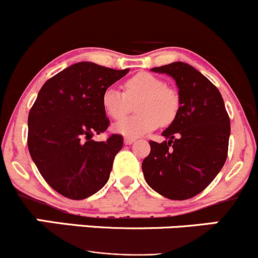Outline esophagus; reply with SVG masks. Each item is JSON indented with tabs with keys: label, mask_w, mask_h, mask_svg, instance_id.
I'll list each match as a JSON object with an SVG mask.
<instances>
[{
	"label": "esophagus",
	"mask_w": 258,
	"mask_h": 258,
	"mask_svg": "<svg viewBox=\"0 0 258 258\" xmlns=\"http://www.w3.org/2000/svg\"><path fill=\"white\" fill-rule=\"evenodd\" d=\"M134 142H135V138H132V137H126V138H124V143H125L126 145L132 144V143H134Z\"/></svg>",
	"instance_id": "34e87169"
}]
</instances>
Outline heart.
<instances>
[{"mask_svg":"<svg viewBox=\"0 0 258 258\" xmlns=\"http://www.w3.org/2000/svg\"><path fill=\"white\" fill-rule=\"evenodd\" d=\"M133 104L137 114L115 125L116 132L132 138L153 132L159 125L171 124L179 111L180 98L163 79L148 72L126 79L123 92L108 88L102 95L103 109L114 120L123 119L133 109Z\"/></svg>","mask_w":258,"mask_h":258,"instance_id":"obj_1","label":"heart"}]
</instances>
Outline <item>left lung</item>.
Segmentation results:
<instances>
[{"mask_svg": "<svg viewBox=\"0 0 258 258\" xmlns=\"http://www.w3.org/2000/svg\"><path fill=\"white\" fill-rule=\"evenodd\" d=\"M151 71L175 79L180 108L163 132L165 142H149L150 153L142 169L156 192L170 200H186L205 190L224 166L230 118L221 93L192 66L174 62Z\"/></svg>", "mask_w": 258, "mask_h": 258, "instance_id": "1", "label": "left lung"}]
</instances>
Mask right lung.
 Listing matches in <instances>:
<instances>
[{
  "label": "right lung",
  "mask_w": 258,
  "mask_h": 258,
  "mask_svg": "<svg viewBox=\"0 0 258 258\" xmlns=\"http://www.w3.org/2000/svg\"><path fill=\"white\" fill-rule=\"evenodd\" d=\"M129 70L79 62L49 78L28 114L27 145L32 160L53 190L83 200L107 184L123 137L94 142L110 121L102 95Z\"/></svg>",
  "instance_id": "1"
}]
</instances>
